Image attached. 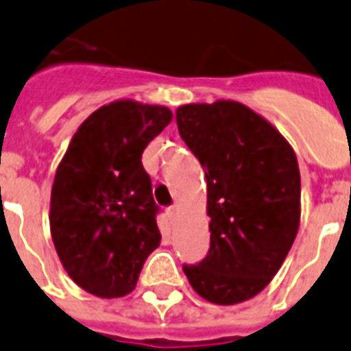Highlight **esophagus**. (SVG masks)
<instances>
[{
    "mask_svg": "<svg viewBox=\"0 0 351 351\" xmlns=\"http://www.w3.org/2000/svg\"><path fill=\"white\" fill-rule=\"evenodd\" d=\"M167 214H168V218H170V221H173V219H176V216H178V205L168 206Z\"/></svg>",
    "mask_w": 351,
    "mask_h": 351,
    "instance_id": "34e87169",
    "label": "esophagus"
}]
</instances>
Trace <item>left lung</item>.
I'll list each match as a JSON object with an SVG mask.
<instances>
[{"label": "left lung", "mask_w": 351, "mask_h": 351, "mask_svg": "<svg viewBox=\"0 0 351 351\" xmlns=\"http://www.w3.org/2000/svg\"><path fill=\"white\" fill-rule=\"evenodd\" d=\"M179 135L206 178L210 247L183 265L208 302L230 306L262 291L291 249L300 221V172L287 141L232 100L178 108Z\"/></svg>", "instance_id": "1"}]
</instances>
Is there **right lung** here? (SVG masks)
<instances>
[{"mask_svg": "<svg viewBox=\"0 0 351 351\" xmlns=\"http://www.w3.org/2000/svg\"><path fill=\"white\" fill-rule=\"evenodd\" d=\"M172 121L165 106L119 100L73 135L51 192V236L78 286L102 298L124 297L159 247V205L143 152Z\"/></svg>", "mask_w": 351, "mask_h": 351, "instance_id": "obj_1", "label": "right lung"}]
</instances>
